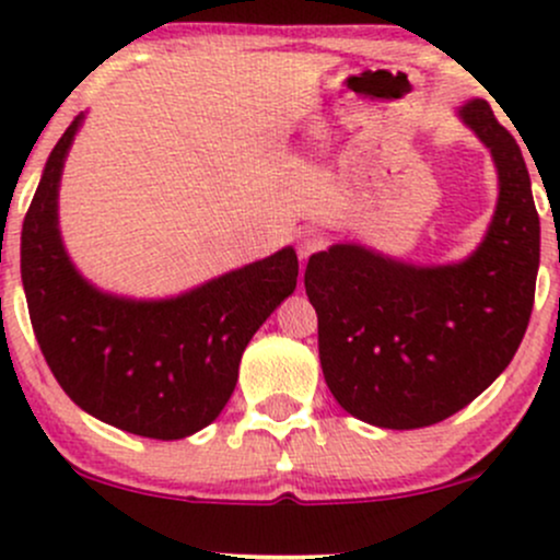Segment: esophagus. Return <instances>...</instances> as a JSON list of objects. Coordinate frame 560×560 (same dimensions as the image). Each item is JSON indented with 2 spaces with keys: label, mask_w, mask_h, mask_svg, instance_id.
<instances>
[{
  "label": "esophagus",
  "mask_w": 560,
  "mask_h": 560,
  "mask_svg": "<svg viewBox=\"0 0 560 560\" xmlns=\"http://www.w3.org/2000/svg\"><path fill=\"white\" fill-rule=\"evenodd\" d=\"M324 236L318 234V231H302L300 234V242H298V255H300V260L305 262L307 258H311L313 253H318L320 247H324Z\"/></svg>",
  "instance_id": "1"
}]
</instances>
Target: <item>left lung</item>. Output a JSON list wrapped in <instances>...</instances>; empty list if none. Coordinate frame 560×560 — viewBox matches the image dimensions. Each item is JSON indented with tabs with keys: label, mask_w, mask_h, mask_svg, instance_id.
Masks as SVG:
<instances>
[{
	"label": "left lung",
	"mask_w": 560,
	"mask_h": 560,
	"mask_svg": "<svg viewBox=\"0 0 560 560\" xmlns=\"http://www.w3.org/2000/svg\"><path fill=\"white\" fill-rule=\"evenodd\" d=\"M458 115L498 168L479 247L460 262L413 266L345 242L305 268L334 400L382 429L432 427L466 408L513 361L535 305L539 215L522 150L485 100Z\"/></svg>",
	"instance_id": "obj_1"
}]
</instances>
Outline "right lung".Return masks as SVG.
Listing matches in <instances>:
<instances>
[{"instance_id": "add662e5", "label": "right lung", "mask_w": 560, "mask_h": 560, "mask_svg": "<svg viewBox=\"0 0 560 560\" xmlns=\"http://www.w3.org/2000/svg\"><path fill=\"white\" fill-rule=\"evenodd\" d=\"M83 115L44 165L25 213L21 276L44 361L94 419L150 440H184L218 419L242 352L298 287L292 247L168 300H131L89 284L70 262L57 191Z\"/></svg>"}]
</instances>
